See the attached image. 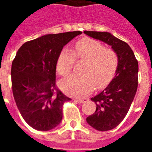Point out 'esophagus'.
<instances>
[{"label": "esophagus", "instance_id": "obj_1", "mask_svg": "<svg viewBox=\"0 0 152 152\" xmlns=\"http://www.w3.org/2000/svg\"><path fill=\"white\" fill-rule=\"evenodd\" d=\"M76 101L79 103H83V102L88 101V99H76Z\"/></svg>", "mask_w": 152, "mask_h": 152}]
</instances>
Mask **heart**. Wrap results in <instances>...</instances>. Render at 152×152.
<instances>
[{
    "mask_svg": "<svg viewBox=\"0 0 152 152\" xmlns=\"http://www.w3.org/2000/svg\"><path fill=\"white\" fill-rule=\"evenodd\" d=\"M77 60H86L83 66V76H72L63 80L60 86L67 94L83 97L97 88L107 86L114 77L118 67L117 53L111 48L98 40L86 38L74 45L73 53L64 48L58 56L57 72L60 76H66L72 71Z\"/></svg>",
    "mask_w": 152,
    "mask_h": 152,
    "instance_id": "1",
    "label": "heart"
}]
</instances>
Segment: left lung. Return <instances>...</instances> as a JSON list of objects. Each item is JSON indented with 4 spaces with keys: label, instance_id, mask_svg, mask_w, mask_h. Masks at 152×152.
Segmentation results:
<instances>
[{
    "label": "left lung",
    "instance_id": "left-lung-1",
    "mask_svg": "<svg viewBox=\"0 0 152 152\" xmlns=\"http://www.w3.org/2000/svg\"><path fill=\"white\" fill-rule=\"evenodd\" d=\"M90 37L111 45L117 53L118 67L111 83L95 97V112L86 118L87 123L99 131L111 130L127 115L137 89L138 63L126 42L107 31H85Z\"/></svg>",
    "mask_w": 152,
    "mask_h": 152
}]
</instances>
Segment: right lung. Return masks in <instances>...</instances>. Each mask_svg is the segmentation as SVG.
I'll use <instances>...</instances> for the list:
<instances>
[{
	"label": "right lung",
	"mask_w": 152,
	"mask_h": 152,
	"mask_svg": "<svg viewBox=\"0 0 152 152\" xmlns=\"http://www.w3.org/2000/svg\"><path fill=\"white\" fill-rule=\"evenodd\" d=\"M81 31L48 34L22 45L12 62V90L20 114L31 128L48 131L60 124L71 99L56 86V63L64 45Z\"/></svg>",
	"instance_id": "obj_1"
}]
</instances>
